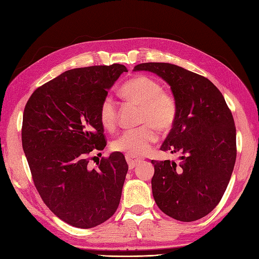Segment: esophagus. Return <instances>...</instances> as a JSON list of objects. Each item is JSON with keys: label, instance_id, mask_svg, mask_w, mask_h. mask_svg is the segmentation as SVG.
<instances>
[{"label": "esophagus", "instance_id": "34e87169", "mask_svg": "<svg viewBox=\"0 0 259 259\" xmlns=\"http://www.w3.org/2000/svg\"><path fill=\"white\" fill-rule=\"evenodd\" d=\"M126 161H127L130 169H133L138 165V163L142 162V159H135V158H132V156L126 155Z\"/></svg>", "mask_w": 259, "mask_h": 259}]
</instances>
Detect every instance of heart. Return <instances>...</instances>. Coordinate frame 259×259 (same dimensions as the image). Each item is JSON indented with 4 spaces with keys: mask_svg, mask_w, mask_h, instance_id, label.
Masks as SVG:
<instances>
[{
    "mask_svg": "<svg viewBox=\"0 0 259 259\" xmlns=\"http://www.w3.org/2000/svg\"><path fill=\"white\" fill-rule=\"evenodd\" d=\"M121 96L128 103L140 107L139 124L136 130L124 132L112 143V149L132 158H139L150 150L159 132L169 131L176 121L177 103L170 93L163 91L162 85L152 77L138 75L125 83ZM99 120L103 126L112 131L117 121L116 106L111 97H105L99 106Z\"/></svg>",
    "mask_w": 259,
    "mask_h": 259,
    "instance_id": "b5f03b06",
    "label": "heart"
}]
</instances>
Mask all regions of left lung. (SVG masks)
Segmentation results:
<instances>
[{"mask_svg":"<svg viewBox=\"0 0 259 259\" xmlns=\"http://www.w3.org/2000/svg\"><path fill=\"white\" fill-rule=\"evenodd\" d=\"M134 71L165 81L177 103L176 121L162 151L180 153L179 163L154 161L156 205L180 222L206 216L222 200L237 158L236 126L223 94L206 77L167 62H146Z\"/></svg>","mask_w":259,"mask_h":259,"instance_id":"1","label":"left lung"}]
</instances>
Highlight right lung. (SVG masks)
I'll list each match as a JSON object with an SVG mask.
<instances>
[{"mask_svg":"<svg viewBox=\"0 0 259 259\" xmlns=\"http://www.w3.org/2000/svg\"><path fill=\"white\" fill-rule=\"evenodd\" d=\"M127 69L123 65L68 70L36 89L23 111L22 148L36 190L61 221L93 228L119 206L128 165L112 152L89 165V154L104 150L99 106Z\"/></svg>","mask_w":259,"mask_h":259,"instance_id":"add662e5","label":"right lung"}]
</instances>
